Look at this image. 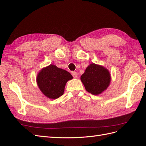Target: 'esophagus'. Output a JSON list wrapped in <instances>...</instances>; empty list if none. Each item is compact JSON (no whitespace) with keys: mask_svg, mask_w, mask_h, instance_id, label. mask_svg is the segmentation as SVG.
<instances>
[{"mask_svg":"<svg viewBox=\"0 0 146 146\" xmlns=\"http://www.w3.org/2000/svg\"><path fill=\"white\" fill-rule=\"evenodd\" d=\"M72 75L74 78H76L77 77V73L76 72H75V71L72 72Z\"/></svg>","mask_w":146,"mask_h":146,"instance_id":"1","label":"esophagus"}]
</instances>
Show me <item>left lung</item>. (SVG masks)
Masks as SVG:
<instances>
[{"mask_svg": "<svg viewBox=\"0 0 146 146\" xmlns=\"http://www.w3.org/2000/svg\"><path fill=\"white\" fill-rule=\"evenodd\" d=\"M80 78L86 90L93 95H98L105 91L111 81L108 70L94 63L88 66Z\"/></svg>", "mask_w": 146, "mask_h": 146, "instance_id": "8db88e82", "label": "left lung"}]
</instances>
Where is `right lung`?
I'll return each mask as SVG.
<instances>
[{
  "mask_svg": "<svg viewBox=\"0 0 146 146\" xmlns=\"http://www.w3.org/2000/svg\"><path fill=\"white\" fill-rule=\"evenodd\" d=\"M72 78L68 71L50 64L38 74L36 81L42 93L48 98L55 99L63 94L66 83Z\"/></svg>",
  "mask_w": 146,
  "mask_h": 146,
  "instance_id": "1",
  "label": "right lung"
}]
</instances>
